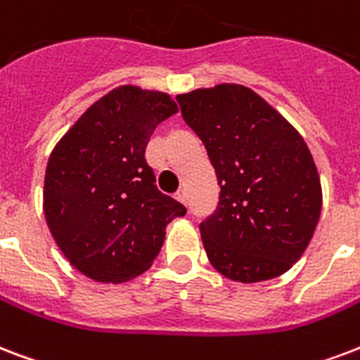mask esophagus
I'll return each mask as SVG.
<instances>
[{"label":"esophagus","instance_id":"esophagus-1","mask_svg":"<svg viewBox=\"0 0 360 360\" xmlns=\"http://www.w3.org/2000/svg\"><path fill=\"white\" fill-rule=\"evenodd\" d=\"M175 198L179 200L181 204H186V200H188V196H186V191H179L177 194H175Z\"/></svg>","mask_w":360,"mask_h":360}]
</instances>
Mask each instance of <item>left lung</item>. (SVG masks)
<instances>
[{
  "label": "left lung",
  "mask_w": 360,
  "mask_h": 360,
  "mask_svg": "<svg viewBox=\"0 0 360 360\" xmlns=\"http://www.w3.org/2000/svg\"><path fill=\"white\" fill-rule=\"evenodd\" d=\"M177 101L221 186L217 210L200 224L207 259L232 281L278 278L306 251L323 204L304 137L241 84L192 90Z\"/></svg>",
  "instance_id": "8db88e82"
}]
</instances>
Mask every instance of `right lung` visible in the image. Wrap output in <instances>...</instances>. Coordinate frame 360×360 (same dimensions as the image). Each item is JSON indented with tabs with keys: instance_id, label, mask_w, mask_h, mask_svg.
Wrapping results in <instances>:
<instances>
[{
	"instance_id": "add662e5",
	"label": "right lung",
	"mask_w": 360,
	"mask_h": 360,
	"mask_svg": "<svg viewBox=\"0 0 360 360\" xmlns=\"http://www.w3.org/2000/svg\"><path fill=\"white\" fill-rule=\"evenodd\" d=\"M179 111L168 94L124 84L90 105L49 156L43 210L54 241L86 278L143 274L186 207L162 194L145 149Z\"/></svg>"
}]
</instances>
